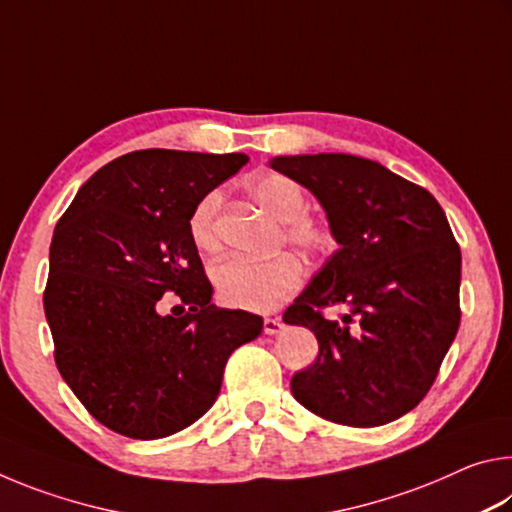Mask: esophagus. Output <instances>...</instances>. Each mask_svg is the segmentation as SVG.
<instances>
[{
  "mask_svg": "<svg viewBox=\"0 0 512 512\" xmlns=\"http://www.w3.org/2000/svg\"><path fill=\"white\" fill-rule=\"evenodd\" d=\"M284 329V323L280 318H264V334L273 336V334H280Z\"/></svg>",
  "mask_w": 512,
  "mask_h": 512,
  "instance_id": "34e87169",
  "label": "esophagus"
}]
</instances>
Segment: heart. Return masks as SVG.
<instances>
[{
	"label": "heart",
	"instance_id": "b5f03b06",
	"mask_svg": "<svg viewBox=\"0 0 512 512\" xmlns=\"http://www.w3.org/2000/svg\"><path fill=\"white\" fill-rule=\"evenodd\" d=\"M255 203L287 223V239L305 250L327 246L329 235L323 225L307 219V196L302 189L280 173H264L250 185ZM221 207V192L205 194L189 214V237L203 253L219 250L216 216ZM219 298L232 307L248 311H273L300 287L302 266L293 255H275L271 259L228 257L212 271Z\"/></svg>",
	"mask_w": 512,
	"mask_h": 512
}]
</instances>
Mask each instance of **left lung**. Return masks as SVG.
Returning a JSON list of instances; mask_svg holds the SVG:
<instances>
[{"label":"left lung","mask_w":512,"mask_h":512,"mask_svg":"<svg viewBox=\"0 0 512 512\" xmlns=\"http://www.w3.org/2000/svg\"><path fill=\"white\" fill-rule=\"evenodd\" d=\"M271 169L309 189L339 250L284 311L318 357L291 379L320 418L379 427L409 413L433 384L461 325V250L427 189L348 153L277 155ZM343 304L341 321L319 309Z\"/></svg>","instance_id":"1"}]
</instances>
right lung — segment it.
Segmentation results:
<instances>
[{
	"mask_svg": "<svg viewBox=\"0 0 512 512\" xmlns=\"http://www.w3.org/2000/svg\"><path fill=\"white\" fill-rule=\"evenodd\" d=\"M246 162L244 153H126L56 223L45 289L56 366L121 436L155 440L194 424L219 397L230 354L262 334L259 316L212 305L189 237L196 203ZM169 290L185 315L159 311Z\"/></svg>",
	"mask_w": 512,
	"mask_h": 512,
	"instance_id": "1",
	"label": "right lung"
}]
</instances>
